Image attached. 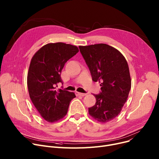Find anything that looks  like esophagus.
Wrapping results in <instances>:
<instances>
[{
    "mask_svg": "<svg viewBox=\"0 0 159 159\" xmlns=\"http://www.w3.org/2000/svg\"><path fill=\"white\" fill-rule=\"evenodd\" d=\"M77 96H80V97H84L86 95V93H79V92H76L75 93Z\"/></svg>",
    "mask_w": 159,
    "mask_h": 159,
    "instance_id": "esophagus-1",
    "label": "esophagus"
}]
</instances>
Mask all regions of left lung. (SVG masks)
<instances>
[{
  "label": "left lung",
  "mask_w": 159,
  "mask_h": 159,
  "mask_svg": "<svg viewBox=\"0 0 159 159\" xmlns=\"http://www.w3.org/2000/svg\"><path fill=\"white\" fill-rule=\"evenodd\" d=\"M92 80L101 83V92L93 95L95 104L88 108L96 120L106 123L117 116L126 103L131 81L128 62L115 48L106 44L80 46Z\"/></svg>",
  "instance_id": "obj_1"
}]
</instances>
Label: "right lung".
<instances>
[{"mask_svg": "<svg viewBox=\"0 0 159 159\" xmlns=\"http://www.w3.org/2000/svg\"><path fill=\"white\" fill-rule=\"evenodd\" d=\"M79 52L77 46L62 43L44 45L31 58L27 84L30 97L44 120L55 122L67 114L73 92L55 89L62 82L61 73L65 63Z\"/></svg>", "mask_w": 159, "mask_h": 159, "instance_id": "1", "label": "right lung"}]
</instances>
